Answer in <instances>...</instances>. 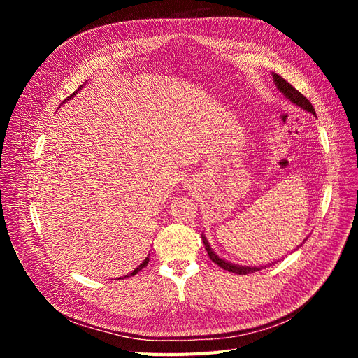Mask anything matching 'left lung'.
<instances>
[{"mask_svg":"<svg viewBox=\"0 0 358 358\" xmlns=\"http://www.w3.org/2000/svg\"><path fill=\"white\" fill-rule=\"evenodd\" d=\"M273 80H275V85L278 86V90H279L280 92H282L289 101H292L296 106L301 107V109H305V110H308V112L315 115V109H313V107H312L310 101H309V100L306 99V96L303 95L301 92H299V91L294 88V86H292L291 83H288L284 78H280V76L276 74V73H273ZM201 239H203L206 251H208L209 258L212 259V262H213L216 266H220V267L224 268V270H229V272L236 273V275H248V273H254V272H257V270L262 268V267H242V266L231 264V263H229V262H224L222 258H220L218 255H216V254L212 251L210 246H209V242L206 241V237H204L203 234H201ZM272 264H273V263H272ZM272 264H270V266H272Z\"/></svg>","mask_w":358,"mask_h":358,"instance_id":"obj_1","label":"left lung"}]
</instances>
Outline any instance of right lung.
<instances>
[{
    "instance_id": "add662e5",
    "label": "right lung",
    "mask_w": 358,
    "mask_h": 358,
    "mask_svg": "<svg viewBox=\"0 0 358 358\" xmlns=\"http://www.w3.org/2000/svg\"><path fill=\"white\" fill-rule=\"evenodd\" d=\"M73 95H74V92H73ZM73 95H69V96H67V100L70 99V96H73ZM148 263H149V258H145V262H143L142 264H140V266H138V267H137L136 270H133V272H131V273H129V275H125L124 278H129V276H134V275H136V273H138V272H140V270H142L143 267H146V266H148Z\"/></svg>"
}]
</instances>
